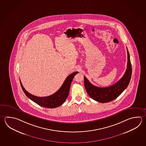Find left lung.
I'll return each instance as SVG.
<instances>
[{
    "instance_id": "obj_1",
    "label": "left lung",
    "mask_w": 146,
    "mask_h": 146,
    "mask_svg": "<svg viewBox=\"0 0 146 146\" xmlns=\"http://www.w3.org/2000/svg\"><path fill=\"white\" fill-rule=\"evenodd\" d=\"M127 69L123 77L112 86L108 87L100 88L93 85L84 76V85L89 96L97 102L104 103L110 102L118 98L129 84L132 75V65L129 52L127 48Z\"/></svg>"
}]
</instances>
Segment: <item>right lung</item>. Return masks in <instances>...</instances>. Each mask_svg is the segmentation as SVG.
Returning a JSON list of instances; mask_svg holds the SVG:
<instances>
[{
  "instance_id": "obj_1",
  "label": "right lung",
  "mask_w": 146,
  "mask_h": 146,
  "mask_svg": "<svg viewBox=\"0 0 146 146\" xmlns=\"http://www.w3.org/2000/svg\"><path fill=\"white\" fill-rule=\"evenodd\" d=\"M77 73H78V72H75L72 73L71 74L69 75L66 77L62 85L61 86L58 91L50 96L38 97L33 96L25 90V88H24L22 85L21 80L20 84L22 88L23 91H24L26 96L31 100L43 108H54L60 106L62 104L65 102L69 95L70 88L72 80L75 75Z\"/></svg>"
}]
</instances>
